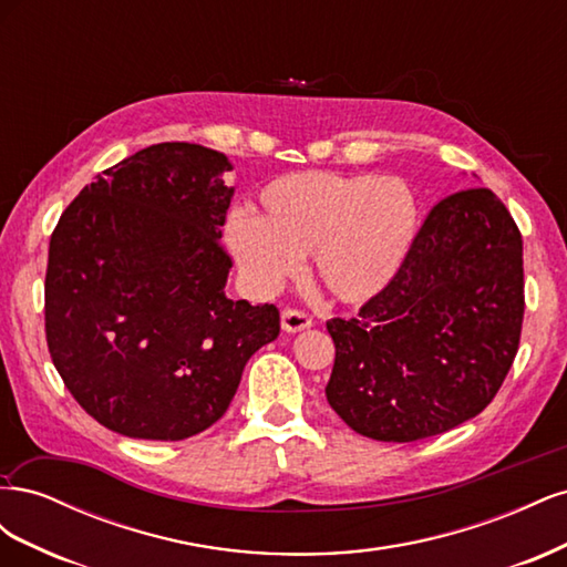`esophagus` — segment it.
Wrapping results in <instances>:
<instances>
[{
	"label": "esophagus",
	"mask_w": 567,
	"mask_h": 567,
	"mask_svg": "<svg viewBox=\"0 0 567 567\" xmlns=\"http://www.w3.org/2000/svg\"><path fill=\"white\" fill-rule=\"evenodd\" d=\"M281 326L286 333H298V331L310 329L312 317L302 310H296V307H286V310L281 312Z\"/></svg>",
	"instance_id": "esophagus-1"
}]
</instances>
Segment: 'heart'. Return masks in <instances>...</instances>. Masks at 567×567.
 Here are the masks:
<instances>
[{
  "label": "heart",
  "instance_id": "heart-1",
  "mask_svg": "<svg viewBox=\"0 0 567 567\" xmlns=\"http://www.w3.org/2000/svg\"><path fill=\"white\" fill-rule=\"evenodd\" d=\"M262 215L236 210L227 244L257 293L269 296L312 252V277L333 300L362 305L400 271L414 241L419 205L398 177L300 169L269 182Z\"/></svg>",
  "mask_w": 567,
  "mask_h": 567
}]
</instances>
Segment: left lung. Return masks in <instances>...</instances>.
<instances>
[{
    "label": "left lung",
    "instance_id": "obj_1",
    "mask_svg": "<svg viewBox=\"0 0 567 567\" xmlns=\"http://www.w3.org/2000/svg\"><path fill=\"white\" fill-rule=\"evenodd\" d=\"M523 236L485 186L442 198L400 271L354 319L326 321V400L354 433L414 442L477 416L516 359Z\"/></svg>",
    "mask_w": 567,
    "mask_h": 567
}]
</instances>
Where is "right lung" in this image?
<instances>
[{"instance_id": "1", "label": "right lung", "mask_w": 567, "mask_h": 567, "mask_svg": "<svg viewBox=\"0 0 567 567\" xmlns=\"http://www.w3.org/2000/svg\"><path fill=\"white\" fill-rule=\"evenodd\" d=\"M227 169L219 151L153 144L84 186L51 234V362L109 431L203 433L225 416L248 359L281 331L277 307L225 293Z\"/></svg>"}]
</instances>
